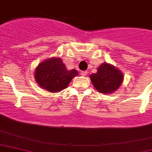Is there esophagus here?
I'll return each instance as SVG.
<instances>
[{
    "label": "esophagus",
    "mask_w": 152,
    "mask_h": 152,
    "mask_svg": "<svg viewBox=\"0 0 152 152\" xmlns=\"http://www.w3.org/2000/svg\"><path fill=\"white\" fill-rule=\"evenodd\" d=\"M80 74H81V76H87V74H88V72H87V71H82L80 72Z\"/></svg>",
    "instance_id": "34e87169"
}]
</instances>
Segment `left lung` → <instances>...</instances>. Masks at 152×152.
Masks as SVG:
<instances>
[{
	"mask_svg": "<svg viewBox=\"0 0 152 152\" xmlns=\"http://www.w3.org/2000/svg\"><path fill=\"white\" fill-rule=\"evenodd\" d=\"M97 72L90 76L95 88L100 93L110 94L119 88L124 76L117 68L108 63L102 64L97 69Z\"/></svg>",
	"mask_w": 152,
	"mask_h": 152,
	"instance_id": "1",
	"label": "left lung"
}]
</instances>
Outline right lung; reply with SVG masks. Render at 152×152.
Here are the masks:
<instances>
[{
	"label": "right lung",
	"mask_w": 152,
	"mask_h": 152,
	"mask_svg": "<svg viewBox=\"0 0 152 152\" xmlns=\"http://www.w3.org/2000/svg\"><path fill=\"white\" fill-rule=\"evenodd\" d=\"M77 75L76 69L68 70L60 57L41 62L34 72V78L39 87L52 93L64 90Z\"/></svg>",
	"instance_id": "add662e5"
}]
</instances>
